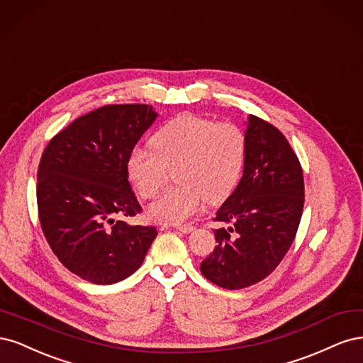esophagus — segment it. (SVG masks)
Listing matches in <instances>:
<instances>
[{
	"label": "esophagus",
	"instance_id": "obj_1",
	"mask_svg": "<svg viewBox=\"0 0 363 363\" xmlns=\"http://www.w3.org/2000/svg\"><path fill=\"white\" fill-rule=\"evenodd\" d=\"M174 229H178V230H181V232H184V233H190V232H193L194 230V228L193 226H189V225H177L174 226Z\"/></svg>",
	"mask_w": 363,
	"mask_h": 363
}]
</instances>
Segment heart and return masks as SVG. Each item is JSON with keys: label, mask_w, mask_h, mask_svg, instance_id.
<instances>
[{"label": "heart", "mask_w": 363, "mask_h": 363, "mask_svg": "<svg viewBox=\"0 0 363 363\" xmlns=\"http://www.w3.org/2000/svg\"><path fill=\"white\" fill-rule=\"evenodd\" d=\"M245 134L232 122L182 114L152 135L150 147L135 146L126 161L128 177L143 199L155 197L173 170L178 184L149 206L157 223L179 225L206 201L223 202L235 189L245 158Z\"/></svg>", "instance_id": "b5f03b06"}]
</instances>
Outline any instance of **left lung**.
Here are the masks:
<instances>
[{
  "label": "left lung",
  "instance_id": "left-lung-1",
  "mask_svg": "<svg viewBox=\"0 0 363 363\" xmlns=\"http://www.w3.org/2000/svg\"><path fill=\"white\" fill-rule=\"evenodd\" d=\"M245 158L237 189L218 208L213 253L202 274L226 289L261 282L284 259L305 205L303 170L276 126L249 114Z\"/></svg>",
  "mask_w": 363,
  "mask_h": 363
}]
</instances>
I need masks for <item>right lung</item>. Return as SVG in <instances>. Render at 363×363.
<instances>
[{
	"instance_id": "1",
	"label": "right lung",
	"mask_w": 363,
	"mask_h": 363,
	"mask_svg": "<svg viewBox=\"0 0 363 363\" xmlns=\"http://www.w3.org/2000/svg\"><path fill=\"white\" fill-rule=\"evenodd\" d=\"M152 105H104L75 119L45 147L38 170L43 235L69 272L111 285L143 264L158 232L121 217L142 211L126 161L155 122Z\"/></svg>"
}]
</instances>
